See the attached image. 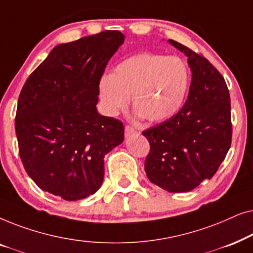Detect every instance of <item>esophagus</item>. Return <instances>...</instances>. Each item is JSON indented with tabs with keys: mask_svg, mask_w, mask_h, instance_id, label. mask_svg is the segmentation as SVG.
Returning a JSON list of instances; mask_svg holds the SVG:
<instances>
[{
	"mask_svg": "<svg viewBox=\"0 0 253 253\" xmlns=\"http://www.w3.org/2000/svg\"><path fill=\"white\" fill-rule=\"evenodd\" d=\"M136 132H137V131L134 130L133 127H131V126H126V129H124V134H126V138H127V137H131V136H132V134H134Z\"/></svg>",
	"mask_w": 253,
	"mask_h": 253,
	"instance_id": "obj_1",
	"label": "esophagus"
}]
</instances>
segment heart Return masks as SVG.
<instances>
[{
	"label": "heart",
	"instance_id": "b5f03b06",
	"mask_svg": "<svg viewBox=\"0 0 253 253\" xmlns=\"http://www.w3.org/2000/svg\"><path fill=\"white\" fill-rule=\"evenodd\" d=\"M190 74L181 58L153 53L127 57L101 78L99 95L108 115H116L131 103L137 115L160 122L175 115L184 102Z\"/></svg>",
	"mask_w": 253,
	"mask_h": 253
}]
</instances>
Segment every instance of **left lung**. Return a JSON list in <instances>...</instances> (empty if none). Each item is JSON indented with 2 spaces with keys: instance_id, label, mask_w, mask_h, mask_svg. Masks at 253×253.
Returning <instances> with one entry per match:
<instances>
[{
  "instance_id": "obj_1",
  "label": "left lung",
  "mask_w": 253,
  "mask_h": 253,
  "mask_svg": "<svg viewBox=\"0 0 253 253\" xmlns=\"http://www.w3.org/2000/svg\"><path fill=\"white\" fill-rule=\"evenodd\" d=\"M168 42L188 57L191 85L176 115L143 131L151 145L145 171L168 192H188L212 178L229 151L230 96L209 60L174 40Z\"/></svg>"
}]
</instances>
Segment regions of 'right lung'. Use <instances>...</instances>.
Returning a JSON list of instances; mask_svg holds the SVG:
<instances>
[{
  "instance_id": "1",
  "label": "right lung",
  "mask_w": 253,
  "mask_h": 253,
  "mask_svg": "<svg viewBox=\"0 0 253 253\" xmlns=\"http://www.w3.org/2000/svg\"><path fill=\"white\" fill-rule=\"evenodd\" d=\"M124 42L103 31L53 48L19 94L15 121L24 168L40 189L65 200L93 195L103 159L124 140L121 121L96 110L100 78Z\"/></svg>"
}]
</instances>
